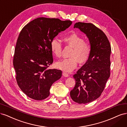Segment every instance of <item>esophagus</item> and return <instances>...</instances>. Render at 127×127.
Segmentation results:
<instances>
[{
	"label": "esophagus",
	"mask_w": 127,
	"mask_h": 127,
	"mask_svg": "<svg viewBox=\"0 0 127 127\" xmlns=\"http://www.w3.org/2000/svg\"><path fill=\"white\" fill-rule=\"evenodd\" d=\"M63 75L64 77H67L69 76V75L67 74V72H63Z\"/></svg>",
	"instance_id": "1"
}]
</instances>
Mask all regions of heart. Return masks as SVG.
I'll list each match as a JSON object with an SVG mask.
<instances>
[{"label": "heart", "mask_w": 127, "mask_h": 127, "mask_svg": "<svg viewBox=\"0 0 127 127\" xmlns=\"http://www.w3.org/2000/svg\"><path fill=\"white\" fill-rule=\"evenodd\" d=\"M63 39L66 45L72 48L69 57L57 62L56 67L66 72H70L80 64L86 63L90 57L92 48L89 42L84 41V37L78 34L73 33L63 37ZM50 48L52 54L57 58H60L62 53L63 46L61 42L56 39H53L50 42Z\"/></svg>", "instance_id": "obj_1"}]
</instances>
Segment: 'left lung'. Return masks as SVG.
<instances>
[{"instance_id":"8db88e82","label":"left lung","mask_w":127,"mask_h":127,"mask_svg":"<svg viewBox=\"0 0 127 127\" xmlns=\"http://www.w3.org/2000/svg\"><path fill=\"white\" fill-rule=\"evenodd\" d=\"M86 34L92 51L87 62L73 77L76 84L70 95L79 104L90 103L100 96L110 76V42L102 31L92 23L78 22L74 28Z\"/></svg>"}]
</instances>
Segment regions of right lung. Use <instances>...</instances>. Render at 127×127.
Listing matches in <instances>:
<instances>
[{
    "label": "right lung",
    "mask_w": 127,
    "mask_h": 127,
    "mask_svg": "<svg viewBox=\"0 0 127 127\" xmlns=\"http://www.w3.org/2000/svg\"><path fill=\"white\" fill-rule=\"evenodd\" d=\"M70 21L39 17L27 24L19 34L13 58L18 86L28 97L42 100L50 95L53 83L62 71L48 67L53 61L50 42L68 28Z\"/></svg>",
    "instance_id": "right-lung-1"
}]
</instances>
